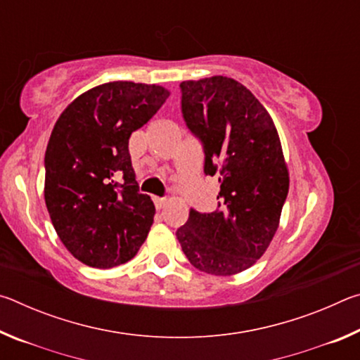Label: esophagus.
Here are the masks:
<instances>
[{
  "label": "esophagus",
  "mask_w": 360,
  "mask_h": 360,
  "mask_svg": "<svg viewBox=\"0 0 360 360\" xmlns=\"http://www.w3.org/2000/svg\"><path fill=\"white\" fill-rule=\"evenodd\" d=\"M154 203H155V208L157 210H162L163 206L168 203V200L163 198V197H154Z\"/></svg>",
  "instance_id": "1"
}]
</instances>
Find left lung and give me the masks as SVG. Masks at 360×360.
Here are the masks:
<instances>
[{"label":"left lung","instance_id":"obj_1","mask_svg":"<svg viewBox=\"0 0 360 360\" xmlns=\"http://www.w3.org/2000/svg\"><path fill=\"white\" fill-rule=\"evenodd\" d=\"M181 111L217 176V210L188 212L176 231L188 262L216 276L257 262L275 236L289 192L281 141L266 109L245 85L212 76L181 82Z\"/></svg>","mask_w":360,"mask_h":360}]
</instances>
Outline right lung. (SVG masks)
<instances>
[{
	"label": "right lung",
	"instance_id": "obj_1",
	"mask_svg": "<svg viewBox=\"0 0 360 360\" xmlns=\"http://www.w3.org/2000/svg\"><path fill=\"white\" fill-rule=\"evenodd\" d=\"M168 96L155 84H101L56 122L44 157L46 206L58 238L82 264L122 265L148 238L155 206L139 192L129 139Z\"/></svg>",
	"mask_w": 360,
	"mask_h": 360
}]
</instances>
